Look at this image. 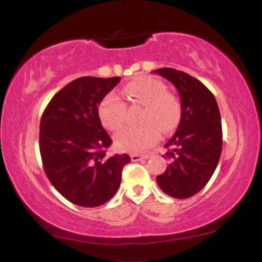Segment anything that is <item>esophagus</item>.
I'll return each mask as SVG.
<instances>
[{
	"mask_svg": "<svg viewBox=\"0 0 262 262\" xmlns=\"http://www.w3.org/2000/svg\"><path fill=\"white\" fill-rule=\"evenodd\" d=\"M149 155H140V154H130L132 161H139L144 160V159H148Z\"/></svg>",
	"mask_w": 262,
	"mask_h": 262,
	"instance_id": "1",
	"label": "esophagus"
}]
</instances>
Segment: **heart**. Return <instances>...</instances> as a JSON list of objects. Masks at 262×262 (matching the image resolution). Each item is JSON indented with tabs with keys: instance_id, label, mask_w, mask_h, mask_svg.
Listing matches in <instances>:
<instances>
[{
	"instance_id": "1",
	"label": "heart",
	"mask_w": 262,
	"mask_h": 262,
	"mask_svg": "<svg viewBox=\"0 0 262 262\" xmlns=\"http://www.w3.org/2000/svg\"><path fill=\"white\" fill-rule=\"evenodd\" d=\"M127 97L145 110L140 127L125 128L116 135V145L123 151L143 152L160 139L162 133L175 130L181 121L182 106L177 96L166 91L162 81L150 76L138 77L124 87ZM127 106L117 93L104 96L98 106V117L110 130H119L125 123Z\"/></svg>"
}]
</instances>
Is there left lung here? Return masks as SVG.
Wrapping results in <instances>:
<instances>
[{"label":"left lung","mask_w":262,"mask_h":262,"mask_svg":"<svg viewBox=\"0 0 262 262\" xmlns=\"http://www.w3.org/2000/svg\"><path fill=\"white\" fill-rule=\"evenodd\" d=\"M179 91L182 116L176 133L165 146L170 164L156 176L162 192L173 198H188L209 181L222 152L221 113L213 93L191 75L171 68L155 70Z\"/></svg>","instance_id":"obj_1"}]
</instances>
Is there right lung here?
Wrapping results in <instances>:
<instances>
[{
	"mask_svg": "<svg viewBox=\"0 0 262 262\" xmlns=\"http://www.w3.org/2000/svg\"><path fill=\"white\" fill-rule=\"evenodd\" d=\"M121 77L83 76L50 100L40 119L39 149L56 191L81 207H98L116 194L127 154L107 156L112 139L102 127L98 104Z\"/></svg>",
	"mask_w": 262,
	"mask_h": 262,
	"instance_id": "obj_1",
	"label": "right lung"
}]
</instances>
